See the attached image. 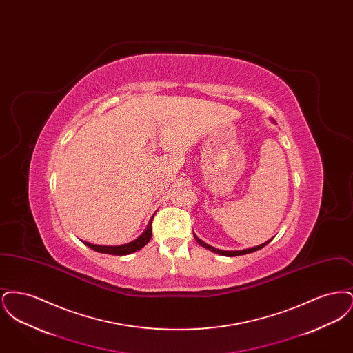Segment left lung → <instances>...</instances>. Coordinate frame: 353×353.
Wrapping results in <instances>:
<instances>
[{
    "label": "left lung",
    "mask_w": 353,
    "mask_h": 353,
    "mask_svg": "<svg viewBox=\"0 0 353 353\" xmlns=\"http://www.w3.org/2000/svg\"><path fill=\"white\" fill-rule=\"evenodd\" d=\"M194 238H196L197 243H199V245H201L202 248H205V249H208V250H210V252H216V254H219V255H225V256H236V255H243V254L256 252V250H259V249L265 248V246L269 243L270 241H271V239H270V241L265 242V243H262V245H259V246H255V248H252V249H246V250H238V252H223V250L214 249L213 246H210V245H208V243L202 242L201 239H200V238H197L196 235H194Z\"/></svg>",
    "instance_id": "1"
}]
</instances>
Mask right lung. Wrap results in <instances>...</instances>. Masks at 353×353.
I'll use <instances>...</instances> for the list:
<instances>
[{"label": "right lung", "mask_w": 353, "mask_h": 353, "mask_svg": "<svg viewBox=\"0 0 353 353\" xmlns=\"http://www.w3.org/2000/svg\"><path fill=\"white\" fill-rule=\"evenodd\" d=\"M152 219L148 223L147 230L140 235L139 238H136L132 242L125 243V245H120V246H99V245H92L90 242H83L85 246H88L90 249L95 250V252H103V254H112V255H125V254H131V252H137L141 248H144L150 239L152 238Z\"/></svg>", "instance_id": "right-lung-1"}]
</instances>
